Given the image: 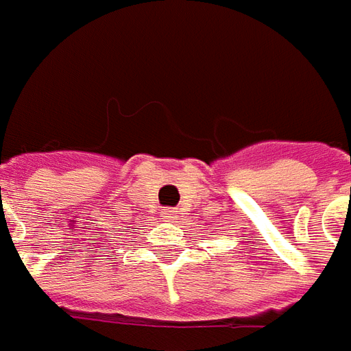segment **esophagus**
<instances>
[{"label":"esophagus","mask_w":351,"mask_h":351,"mask_svg":"<svg viewBox=\"0 0 351 351\" xmlns=\"http://www.w3.org/2000/svg\"><path fill=\"white\" fill-rule=\"evenodd\" d=\"M176 213H178V211L173 210V208H168V210H164L162 213H160V217L166 221H173L176 219Z\"/></svg>","instance_id":"obj_1"}]
</instances>
